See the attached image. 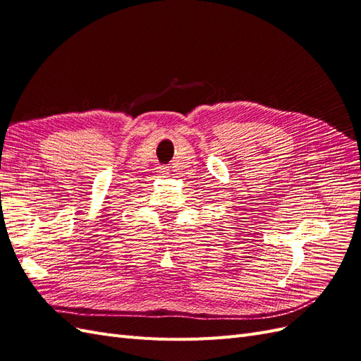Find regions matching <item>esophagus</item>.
I'll list each match as a JSON object with an SVG mask.
<instances>
[{
    "instance_id": "1",
    "label": "esophagus",
    "mask_w": 361,
    "mask_h": 361,
    "mask_svg": "<svg viewBox=\"0 0 361 361\" xmlns=\"http://www.w3.org/2000/svg\"><path fill=\"white\" fill-rule=\"evenodd\" d=\"M157 169H159L157 172L160 173L161 177H165V176H168V173H169V168L168 166H159Z\"/></svg>"
}]
</instances>
